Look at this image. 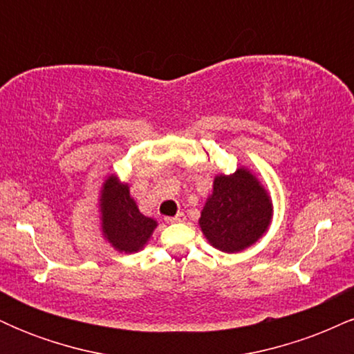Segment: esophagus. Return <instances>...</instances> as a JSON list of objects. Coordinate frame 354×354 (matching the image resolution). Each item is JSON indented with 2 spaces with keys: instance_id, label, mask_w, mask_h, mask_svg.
<instances>
[{
  "instance_id": "1",
  "label": "esophagus",
  "mask_w": 354,
  "mask_h": 354,
  "mask_svg": "<svg viewBox=\"0 0 354 354\" xmlns=\"http://www.w3.org/2000/svg\"><path fill=\"white\" fill-rule=\"evenodd\" d=\"M185 219H186V216L183 213H178L176 216H173V218H166V223H185Z\"/></svg>"
}]
</instances>
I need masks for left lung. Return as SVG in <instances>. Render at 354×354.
I'll return each mask as SVG.
<instances>
[{"label":"left lung","mask_w":354,"mask_h":354,"mask_svg":"<svg viewBox=\"0 0 354 354\" xmlns=\"http://www.w3.org/2000/svg\"><path fill=\"white\" fill-rule=\"evenodd\" d=\"M271 221L270 193L251 169L239 166L234 173L214 176L198 225L211 246L239 253L265 236Z\"/></svg>","instance_id":"obj_1"}]
</instances>
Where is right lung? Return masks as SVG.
I'll list each match as a JSON object with an SVG mask.
<instances>
[{
    "instance_id": "add662e5",
    "label": "right lung",
    "mask_w": 354,
    "mask_h": 354,
    "mask_svg": "<svg viewBox=\"0 0 354 354\" xmlns=\"http://www.w3.org/2000/svg\"><path fill=\"white\" fill-rule=\"evenodd\" d=\"M100 231L103 239L118 253H138L148 245L158 221L145 216L129 193L128 183L108 174L98 193Z\"/></svg>"
}]
</instances>
